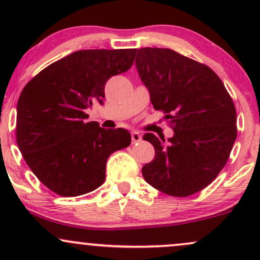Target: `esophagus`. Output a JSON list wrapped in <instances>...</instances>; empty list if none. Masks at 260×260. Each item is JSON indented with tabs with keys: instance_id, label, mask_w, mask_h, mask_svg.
<instances>
[{
	"instance_id": "esophagus-1",
	"label": "esophagus",
	"mask_w": 260,
	"mask_h": 260,
	"mask_svg": "<svg viewBox=\"0 0 260 260\" xmlns=\"http://www.w3.org/2000/svg\"><path fill=\"white\" fill-rule=\"evenodd\" d=\"M131 137H132V143L134 144V143H138L142 140V136L138 132H132L131 133Z\"/></svg>"
}]
</instances>
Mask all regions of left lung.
I'll return each instance as SVG.
<instances>
[{"label":"left lung","instance_id":"obj_1","mask_svg":"<svg viewBox=\"0 0 260 260\" xmlns=\"http://www.w3.org/2000/svg\"><path fill=\"white\" fill-rule=\"evenodd\" d=\"M136 66L154 109L174 129L168 142L144 134L155 156L143 166V177L165 194H194L228 162L237 137L234 101L211 68L174 50L139 49Z\"/></svg>","mask_w":260,"mask_h":260}]
</instances>
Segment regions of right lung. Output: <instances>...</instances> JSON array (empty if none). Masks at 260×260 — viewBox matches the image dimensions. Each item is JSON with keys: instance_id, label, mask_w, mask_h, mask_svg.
<instances>
[{"instance_id": "1", "label": "right lung", "mask_w": 260, "mask_h": 260, "mask_svg": "<svg viewBox=\"0 0 260 260\" xmlns=\"http://www.w3.org/2000/svg\"><path fill=\"white\" fill-rule=\"evenodd\" d=\"M136 49L80 50L53 62L26 83L17 104V144L41 183L62 197L96 189L109 156L131 144L123 128L86 122L85 109L103 104L105 84L127 72Z\"/></svg>"}]
</instances>
